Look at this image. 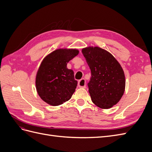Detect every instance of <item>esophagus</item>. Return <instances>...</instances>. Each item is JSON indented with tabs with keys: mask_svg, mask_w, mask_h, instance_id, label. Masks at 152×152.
Instances as JSON below:
<instances>
[{
	"mask_svg": "<svg viewBox=\"0 0 152 152\" xmlns=\"http://www.w3.org/2000/svg\"><path fill=\"white\" fill-rule=\"evenodd\" d=\"M78 86L79 87H86V80L84 79H82L78 82Z\"/></svg>",
	"mask_w": 152,
	"mask_h": 152,
	"instance_id": "esophagus-1",
	"label": "esophagus"
}]
</instances>
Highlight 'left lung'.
Wrapping results in <instances>:
<instances>
[{"mask_svg": "<svg viewBox=\"0 0 152 152\" xmlns=\"http://www.w3.org/2000/svg\"><path fill=\"white\" fill-rule=\"evenodd\" d=\"M82 53L91 72L87 85L92 102L103 109L113 107L121 100L126 88L121 64L111 53L98 46L86 47Z\"/></svg>", "mask_w": 152, "mask_h": 152, "instance_id": "obj_1", "label": "left lung"}]
</instances>
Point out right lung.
<instances>
[{
	"label": "right lung",
	"instance_id": "1",
	"mask_svg": "<svg viewBox=\"0 0 152 152\" xmlns=\"http://www.w3.org/2000/svg\"><path fill=\"white\" fill-rule=\"evenodd\" d=\"M79 53L77 49L60 48L43 59L36 74L35 87L44 102L58 106L72 98L77 81L74 79V72L66 66Z\"/></svg>",
	"mask_w": 152,
	"mask_h": 152
}]
</instances>
